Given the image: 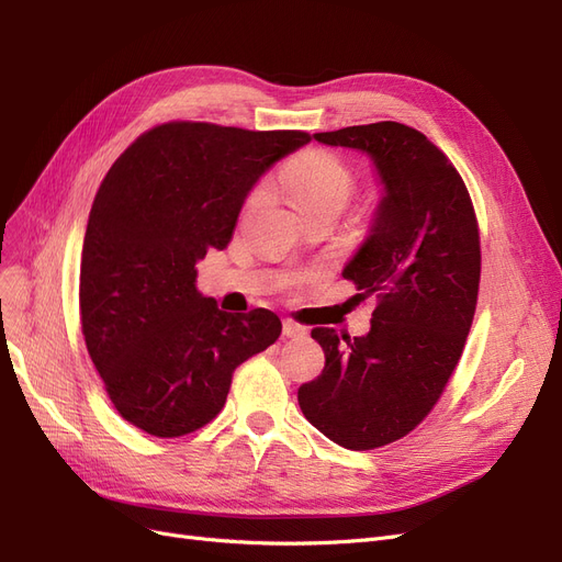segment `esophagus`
<instances>
[{
  "mask_svg": "<svg viewBox=\"0 0 562 562\" xmlns=\"http://www.w3.org/2000/svg\"><path fill=\"white\" fill-rule=\"evenodd\" d=\"M307 335V328L300 326L295 321H283V337H304Z\"/></svg>",
  "mask_w": 562,
  "mask_h": 562,
  "instance_id": "obj_1",
  "label": "esophagus"
}]
</instances>
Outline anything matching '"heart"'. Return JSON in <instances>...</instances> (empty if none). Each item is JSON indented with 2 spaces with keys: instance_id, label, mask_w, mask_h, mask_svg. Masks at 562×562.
Listing matches in <instances>:
<instances>
[{
  "instance_id": "1",
  "label": "heart",
  "mask_w": 562,
  "mask_h": 562,
  "mask_svg": "<svg viewBox=\"0 0 562 562\" xmlns=\"http://www.w3.org/2000/svg\"><path fill=\"white\" fill-rule=\"evenodd\" d=\"M283 184L295 209L316 203H337L342 209L353 192V173L330 151L314 149L291 161L283 173Z\"/></svg>"
}]
</instances>
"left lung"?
<instances>
[{"label":"left lung","instance_id":"obj_1","mask_svg":"<svg viewBox=\"0 0 562 562\" xmlns=\"http://www.w3.org/2000/svg\"><path fill=\"white\" fill-rule=\"evenodd\" d=\"M363 151L382 194L342 277L375 295L361 337L314 328L321 375L297 389L314 427L347 450L394 443L431 413L462 356L481 281V241L464 180L427 135L378 122L314 133Z\"/></svg>","mask_w":562,"mask_h":562}]
</instances>
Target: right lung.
<instances>
[{
    "label": "right lung",
    "instance_id": "add662e5",
    "mask_svg": "<svg viewBox=\"0 0 562 562\" xmlns=\"http://www.w3.org/2000/svg\"><path fill=\"white\" fill-rule=\"evenodd\" d=\"M307 143L302 131L173 122L112 164L83 236L79 310L91 361L133 427L201 429L236 366L279 339L274 312L227 314L201 295L196 262L229 244L252 187Z\"/></svg>",
    "mask_w": 562,
    "mask_h": 562
}]
</instances>
